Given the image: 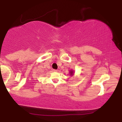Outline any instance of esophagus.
I'll return each instance as SVG.
<instances>
[{
	"label": "esophagus",
	"mask_w": 122,
	"mask_h": 122,
	"mask_svg": "<svg viewBox=\"0 0 122 122\" xmlns=\"http://www.w3.org/2000/svg\"><path fill=\"white\" fill-rule=\"evenodd\" d=\"M58 70H55V69H54V70H53V71L54 72H58Z\"/></svg>",
	"instance_id": "obj_1"
}]
</instances>
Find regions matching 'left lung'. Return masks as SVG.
<instances>
[{
  "mask_svg": "<svg viewBox=\"0 0 122 122\" xmlns=\"http://www.w3.org/2000/svg\"><path fill=\"white\" fill-rule=\"evenodd\" d=\"M69 73H70V76H74V71L73 70H70Z\"/></svg>",
  "mask_w": 122,
  "mask_h": 122,
  "instance_id": "8db88e82",
  "label": "left lung"
}]
</instances>
